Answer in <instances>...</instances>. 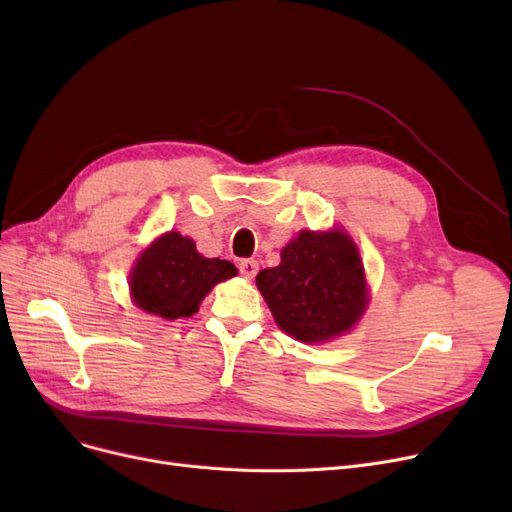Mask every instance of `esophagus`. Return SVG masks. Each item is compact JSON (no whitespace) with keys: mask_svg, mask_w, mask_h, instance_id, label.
I'll use <instances>...</instances> for the list:
<instances>
[{"mask_svg":"<svg viewBox=\"0 0 512 512\" xmlns=\"http://www.w3.org/2000/svg\"><path fill=\"white\" fill-rule=\"evenodd\" d=\"M238 270H240V274L245 276L247 280H251V278H255V274H257V270H259V263H257L255 259H242V261L238 263Z\"/></svg>","mask_w":512,"mask_h":512,"instance_id":"obj_1","label":"esophagus"}]
</instances>
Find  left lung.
I'll return each instance as SVG.
<instances>
[{
	"label": "left lung",
	"instance_id": "8db88e82",
	"mask_svg": "<svg viewBox=\"0 0 512 512\" xmlns=\"http://www.w3.org/2000/svg\"><path fill=\"white\" fill-rule=\"evenodd\" d=\"M257 288L276 324L301 342L348 332L367 307L359 251L340 230H303L282 249L278 267L257 274Z\"/></svg>",
	"mask_w": 512,
	"mask_h": 512
}]
</instances>
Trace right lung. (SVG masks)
<instances>
[{
    "label": "right lung",
    "mask_w": 512,
    "mask_h": 512,
    "mask_svg": "<svg viewBox=\"0 0 512 512\" xmlns=\"http://www.w3.org/2000/svg\"><path fill=\"white\" fill-rule=\"evenodd\" d=\"M236 276L226 259H205L195 242L178 232L157 238L130 274L134 303L164 319L191 317L205 294L222 280Z\"/></svg>",
    "instance_id": "1"
}]
</instances>
